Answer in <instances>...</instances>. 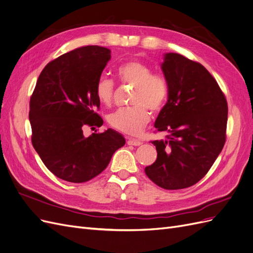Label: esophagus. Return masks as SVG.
Wrapping results in <instances>:
<instances>
[{
  "label": "esophagus",
  "mask_w": 253,
  "mask_h": 253,
  "mask_svg": "<svg viewBox=\"0 0 253 253\" xmlns=\"http://www.w3.org/2000/svg\"><path fill=\"white\" fill-rule=\"evenodd\" d=\"M127 144L128 145H135V147H138V145L142 144L141 140L138 139H133V138H128L127 139Z\"/></svg>",
  "instance_id": "1"
}]
</instances>
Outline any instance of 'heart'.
<instances>
[{
  "label": "heart",
  "instance_id": "b5f03b06",
  "mask_svg": "<svg viewBox=\"0 0 253 253\" xmlns=\"http://www.w3.org/2000/svg\"><path fill=\"white\" fill-rule=\"evenodd\" d=\"M122 83L134 86L129 108L120 109L109 116L112 127L128 135L139 134L150 121V111L159 112L169 94V86L162 75L153 74L152 67L138 60L120 65L117 70ZM96 96L104 105H111L114 99L115 83L108 77H101L96 83Z\"/></svg>",
  "mask_w": 253,
  "mask_h": 253
}]
</instances>
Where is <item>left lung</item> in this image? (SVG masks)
Returning a JSON list of instances; mask_svg holds the SVG:
<instances>
[{
    "instance_id": "8db88e82",
    "label": "left lung",
    "mask_w": 253,
    "mask_h": 253,
    "mask_svg": "<svg viewBox=\"0 0 253 253\" xmlns=\"http://www.w3.org/2000/svg\"><path fill=\"white\" fill-rule=\"evenodd\" d=\"M168 101L154 126L167 140H154L156 162L144 172L167 190L195 185L208 173L226 141L228 105L216 80L198 62L168 52L162 64Z\"/></svg>"
}]
</instances>
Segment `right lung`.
Listing matches in <instances>:
<instances>
[{
    "instance_id": "obj_1",
    "label": "right lung",
    "mask_w": 253,
    "mask_h": 253,
    "mask_svg": "<svg viewBox=\"0 0 253 253\" xmlns=\"http://www.w3.org/2000/svg\"><path fill=\"white\" fill-rule=\"evenodd\" d=\"M111 59L109 48L89 45L52 60L41 72L30 97L32 142L57 177L85 182L100 174L124 136L112 128L85 137L83 127L101 126L96 83Z\"/></svg>"
}]
</instances>
